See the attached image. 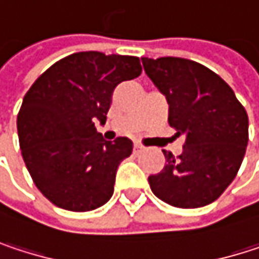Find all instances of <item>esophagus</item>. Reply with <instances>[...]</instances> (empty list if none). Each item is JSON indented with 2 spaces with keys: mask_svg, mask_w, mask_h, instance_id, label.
I'll return each instance as SVG.
<instances>
[{
  "mask_svg": "<svg viewBox=\"0 0 259 259\" xmlns=\"http://www.w3.org/2000/svg\"><path fill=\"white\" fill-rule=\"evenodd\" d=\"M142 150H144V145H141V144H138V142L133 144V151H135V153H141Z\"/></svg>",
  "mask_w": 259,
  "mask_h": 259,
  "instance_id": "esophagus-1",
  "label": "esophagus"
}]
</instances>
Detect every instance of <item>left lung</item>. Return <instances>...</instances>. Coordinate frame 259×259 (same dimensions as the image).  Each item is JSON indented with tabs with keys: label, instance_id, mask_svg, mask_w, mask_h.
<instances>
[{
	"label": "left lung",
	"instance_id": "obj_1",
	"mask_svg": "<svg viewBox=\"0 0 259 259\" xmlns=\"http://www.w3.org/2000/svg\"><path fill=\"white\" fill-rule=\"evenodd\" d=\"M142 66L168 100L169 126L186 135L180 156L163 150L165 168L148 177L153 193L179 208L211 204L243 162L249 141L244 106L224 79L196 61L142 58Z\"/></svg>",
	"mask_w": 259,
	"mask_h": 259
}]
</instances>
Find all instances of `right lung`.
I'll return each instance as SVG.
<instances>
[{
  "label": "right lung",
  "instance_id": "obj_1",
  "mask_svg": "<svg viewBox=\"0 0 259 259\" xmlns=\"http://www.w3.org/2000/svg\"><path fill=\"white\" fill-rule=\"evenodd\" d=\"M141 72L138 57L76 52L26 91L18 114L22 157L37 189L57 207L90 211L111 199L117 168L133 142L105 141L94 121L106 123L115 87Z\"/></svg>",
  "mask_w": 259,
  "mask_h": 259
}]
</instances>
